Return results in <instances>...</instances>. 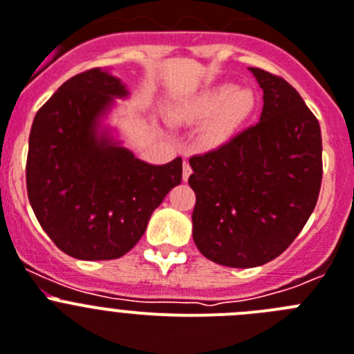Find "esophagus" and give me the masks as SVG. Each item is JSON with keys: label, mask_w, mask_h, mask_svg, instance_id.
I'll use <instances>...</instances> for the list:
<instances>
[{"label": "esophagus", "mask_w": 354, "mask_h": 354, "mask_svg": "<svg viewBox=\"0 0 354 354\" xmlns=\"http://www.w3.org/2000/svg\"><path fill=\"white\" fill-rule=\"evenodd\" d=\"M190 174H192V167H190L189 162L185 160V162H183V180H185V181L189 180Z\"/></svg>", "instance_id": "1"}]
</instances>
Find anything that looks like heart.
Instances as JSON below:
<instances>
[{
	"mask_svg": "<svg viewBox=\"0 0 354 354\" xmlns=\"http://www.w3.org/2000/svg\"><path fill=\"white\" fill-rule=\"evenodd\" d=\"M254 106L250 91L232 84H218L205 90L183 107L181 114L190 122H212L205 129V139L212 145L227 141Z\"/></svg>",
	"mask_w": 354,
	"mask_h": 354,
	"instance_id": "heart-1",
	"label": "heart"
}]
</instances>
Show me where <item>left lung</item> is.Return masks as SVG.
I'll return each instance as SVG.
<instances>
[{
  "label": "left lung",
  "mask_w": 354,
  "mask_h": 354,
  "mask_svg": "<svg viewBox=\"0 0 354 354\" xmlns=\"http://www.w3.org/2000/svg\"><path fill=\"white\" fill-rule=\"evenodd\" d=\"M248 70L264 93L259 122L189 160L194 243L231 268H254L284 252L316 208L323 178L316 116L288 81Z\"/></svg>",
  "instance_id": "obj_1"
}]
</instances>
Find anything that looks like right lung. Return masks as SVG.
Instances as JSON below:
<instances>
[{
	"mask_svg": "<svg viewBox=\"0 0 354 354\" xmlns=\"http://www.w3.org/2000/svg\"><path fill=\"white\" fill-rule=\"evenodd\" d=\"M129 90L109 70L63 82L30 132V205L59 250L82 261L125 256L149 216L181 183V158L153 165L114 139L104 118Z\"/></svg>",
	"mask_w": 354,
	"mask_h": 354,
	"instance_id": "obj_1",
	"label": "right lung"
}]
</instances>
